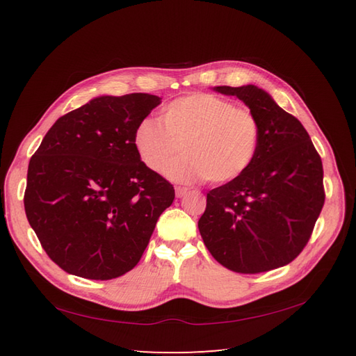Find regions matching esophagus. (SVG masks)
I'll use <instances>...</instances> for the list:
<instances>
[{"label":"esophagus","instance_id":"esophagus-1","mask_svg":"<svg viewBox=\"0 0 356 356\" xmlns=\"http://www.w3.org/2000/svg\"><path fill=\"white\" fill-rule=\"evenodd\" d=\"M188 188L186 186H176V197H184L185 194H188Z\"/></svg>","mask_w":356,"mask_h":356}]
</instances>
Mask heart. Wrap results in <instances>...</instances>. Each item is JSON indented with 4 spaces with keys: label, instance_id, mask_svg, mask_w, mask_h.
Segmentation results:
<instances>
[{
    "label": "heart",
    "instance_id": "heart-1",
    "mask_svg": "<svg viewBox=\"0 0 356 356\" xmlns=\"http://www.w3.org/2000/svg\"><path fill=\"white\" fill-rule=\"evenodd\" d=\"M261 140L260 120L248 107L225 97L193 93L166 104L159 120L143 119L133 142L149 170L166 168L174 180L205 179L228 184L251 168Z\"/></svg>",
    "mask_w": 356,
    "mask_h": 356
}]
</instances>
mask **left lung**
Segmentation results:
<instances>
[{
  "mask_svg": "<svg viewBox=\"0 0 356 356\" xmlns=\"http://www.w3.org/2000/svg\"><path fill=\"white\" fill-rule=\"evenodd\" d=\"M260 120L259 154L243 176L207 194L199 220L211 255L234 272L260 274L297 259L324 205L323 163L305 127L255 86L214 87Z\"/></svg>",
  "mask_w": 356,
  "mask_h": 356,
  "instance_id": "left-lung-1",
  "label": "left lung"
}]
</instances>
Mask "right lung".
Returning a JSON list of instances; mask_svg holds the SVG:
<instances>
[{
  "label": "right lung",
  "mask_w": 356,
  "mask_h": 356,
  "mask_svg": "<svg viewBox=\"0 0 356 356\" xmlns=\"http://www.w3.org/2000/svg\"><path fill=\"white\" fill-rule=\"evenodd\" d=\"M161 97L97 96L59 118L27 170L24 208L59 268L88 280L127 274L148 246L174 188L134 148V130Z\"/></svg>",
  "instance_id": "1"
}]
</instances>
